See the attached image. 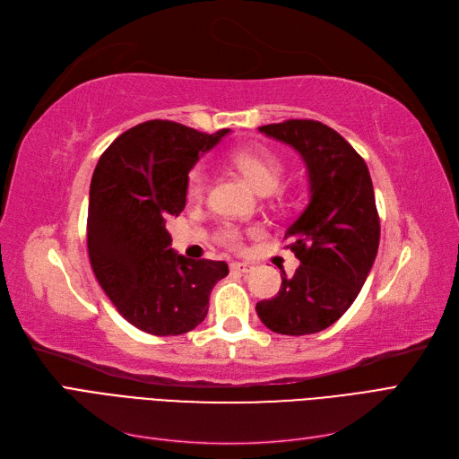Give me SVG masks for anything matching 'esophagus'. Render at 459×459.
Instances as JSON below:
<instances>
[{"label":"esophagus","mask_w":459,"mask_h":459,"mask_svg":"<svg viewBox=\"0 0 459 459\" xmlns=\"http://www.w3.org/2000/svg\"><path fill=\"white\" fill-rule=\"evenodd\" d=\"M231 272H238V273H251L253 270H255V266L253 264H248V262H231Z\"/></svg>","instance_id":"34e87169"}]
</instances>
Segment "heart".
Segmentation results:
<instances>
[{
    "label": "heart",
    "instance_id": "obj_1",
    "mask_svg": "<svg viewBox=\"0 0 459 459\" xmlns=\"http://www.w3.org/2000/svg\"><path fill=\"white\" fill-rule=\"evenodd\" d=\"M231 162L235 169H238L258 193L266 195V193L275 191L280 186L283 172H285V162L277 155L275 151L264 147V145H253L235 151L231 155ZM208 186V170L203 162L195 164L187 174V184L186 191L191 201H199L204 197ZM220 239L230 247H239L241 245V231L231 226L224 228L220 231Z\"/></svg>",
    "mask_w": 459,
    "mask_h": 459
}]
</instances>
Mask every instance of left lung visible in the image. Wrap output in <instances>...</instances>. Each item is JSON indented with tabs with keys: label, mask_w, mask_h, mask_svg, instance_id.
<instances>
[{
	"label": "left lung",
	"mask_w": 459,
	"mask_h": 459,
	"mask_svg": "<svg viewBox=\"0 0 459 459\" xmlns=\"http://www.w3.org/2000/svg\"><path fill=\"white\" fill-rule=\"evenodd\" d=\"M293 147L307 164L310 203L285 231L300 260L281 275L273 299L260 300V322L281 335L324 331L351 308L379 248V214L368 164L341 134L317 120H285L258 128Z\"/></svg>",
	"instance_id": "left-lung-1"
}]
</instances>
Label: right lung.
Listing matches in <instances>:
<instances>
[{
  "label": "right lung",
  "instance_id": "1",
  "mask_svg": "<svg viewBox=\"0 0 459 459\" xmlns=\"http://www.w3.org/2000/svg\"><path fill=\"white\" fill-rule=\"evenodd\" d=\"M230 130L203 134L172 120H147L120 134L97 162L88 206V255L118 314L157 337L195 329L220 260L178 255L166 221L186 208L187 174Z\"/></svg>",
  "mask_w": 459,
  "mask_h": 459
}]
</instances>
